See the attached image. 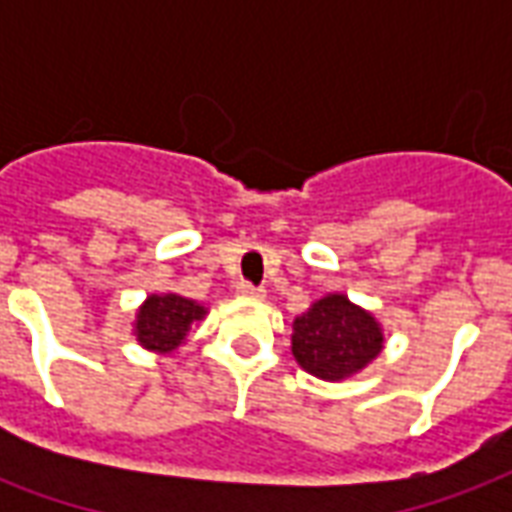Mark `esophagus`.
<instances>
[{"label":"esophagus","instance_id":"1","mask_svg":"<svg viewBox=\"0 0 512 512\" xmlns=\"http://www.w3.org/2000/svg\"><path fill=\"white\" fill-rule=\"evenodd\" d=\"M235 290H238L241 299H263V296H266V290L255 288L252 282H238V288Z\"/></svg>","mask_w":512,"mask_h":512}]
</instances>
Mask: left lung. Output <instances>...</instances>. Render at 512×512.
<instances>
[{"label": "left lung", "mask_w": 512, "mask_h": 512, "mask_svg": "<svg viewBox=\"0 0 512 512\" xmlns=\"http://www.w3.org/2000/svg\"><path fill=\"white\" fill-rule=\"evenodd\" d=\"M293 356L307 373L323 381H343L365 370L384 348V329L373 312L329 293L293 321Z\"/></svg>", "instance_id": "8db88e82"}]
</instances>
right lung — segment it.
Returning a JSON list of instances; mask_svg holds the SVG:
<instances>
[{"label": "right lung", "mask_w": 512, "mask_h": 512, "mask_svg": "<svg viewBox=\"0 0 512 512\" xmlns=\"http://www.w3.org/2000/svg\"><path fill=\"white\" fill-rule=\"evenodd\" d=\"M205 312L208 310L202 304L183 299L178 293H164V296L153 293L136 310V343L156 354H172L189 340L191 326L202 321Z\"/></svg>", "instance_id": "right-lung-1"}]
</instances>
